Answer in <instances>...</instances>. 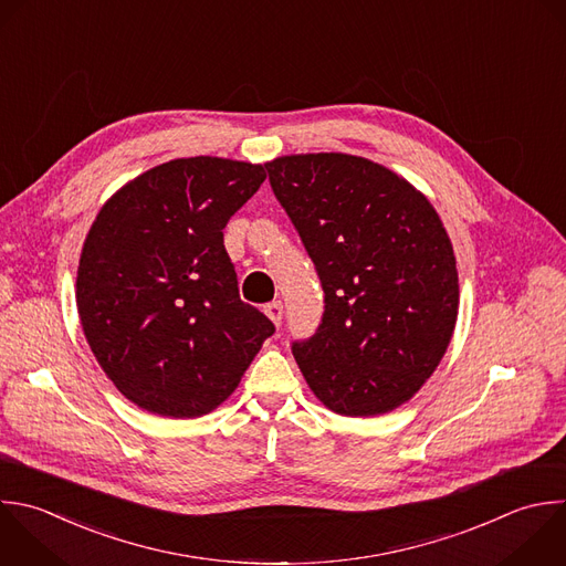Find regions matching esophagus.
<instances>
[{"label":"esophagus","instance_id":"1","mask_svg":"<svg viewBox=\"0 0 566 566\" xmlns=\"http://www.w3.org/2000/svg\"><path fill=\"white\" fill-rule=\"evenodd\" d=\"M263 312L268 314V318H270L276 327L281 325V318H283V303H281V301H272V303H268Z\"/></svg>","mask_w":566,"mask_h":566}]
</instances>
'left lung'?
<instances>
[{
	"label": "left lung",
	"instance_id": "left-lung-1",
	"mask_svg": "<svg viewBox=\"0 0 566 566\" xmlns=\"http://www.w3.org/2000/svg\"><path fill=\"white\" fill-rule=\"evenodd\" d=\"M270 184L312 256L325 312L294 358L334 413L405 405L436 371L458 318L449 234L407 179L345 153L285 155Z\"/></svg>",
	"mask_w": 566,
	"mask_h": 566
}]
</instances>
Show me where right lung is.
<instances>
[{
    "mask_svg": "<svg viewBox=\"0 0 566 566\" xmlns=\"http://www.w3.org/2000/svg\"><path fill=\"white\" fill-rule=\"evenodd\" d=\"M263 181L261 164L172 159L97 212L80 256L77 312L97 363L139 409L210 413L274 334L241 301L223 245L226 223Z\"/></svg>",
    "mask_w": 566,
    "mask_h": 566,
    "instance_id": "obj_1",
    "label": "right lung"
}]
</instances>
